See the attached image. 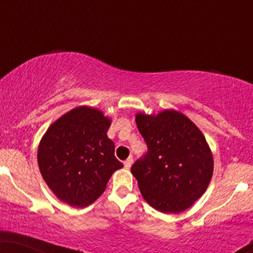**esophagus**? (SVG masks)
Masks as SVG:
<instances>
[{"label": "esophagus", "instance_id": "34e87169", "mask_svg": "<svg viewBox=\"0 0 253 253\" xmlns=\"http://www.w3.org/2000/svg\"><path fill=\"white\" fill-rule=\"evenodd\" d=\"M131 165H132V157L127 158L126 160L124 161V168H126V169H130Z\"/></svg>", "mask_w": 253, "mask_h": 253}]
</instances>
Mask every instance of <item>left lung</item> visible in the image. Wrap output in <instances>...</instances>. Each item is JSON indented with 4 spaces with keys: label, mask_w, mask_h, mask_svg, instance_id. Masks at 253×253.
Returning <instances> with one entry per match:
<instances>
[{
    "label": "left lung",
    "mask_w": 253,
    "mask_h": 253,
    "mask_svg": "<svg viewBox=\"0 0 253 253\" xmlns=\"http://www.w3.org/2000/svg\"><path fill=\"white\" fill-rule=\"evenodd\" d=\"M136 123L148 148L131 167L141 196L159 212H183L204 195L212 178L213 154L205 137L174 109L158 115L138 113Z\"/></svg>",
    "instance_id": "8db88e82"
}]
</instances>
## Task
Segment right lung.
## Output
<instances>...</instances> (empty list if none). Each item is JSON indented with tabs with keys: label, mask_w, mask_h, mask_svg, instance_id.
<instances>
[{
	"label": "right lung",
	"mask_w": 253,
	"mask_h": 253,
	"mask_svg": "<svg viewBox=\"0 0 253 253\" xmlns=\"http://www.w3.org/2000/svg\"><path fill=\"white\" fill-rule=\"evenodd\" d=\"M110 124L100 109L81 106L55 121L41 138L38 165L61 202L88 206L102 195L113 172L123 167L107 136Z\"/></svg>",
	"instance_id": "add662e5"
}]
</instances>
